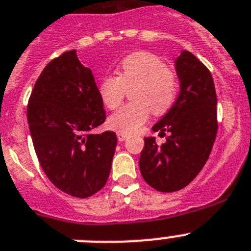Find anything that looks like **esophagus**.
I'll return each instance as SVG.
<instances>
[{"mask_svg":"<svg viewBox=\"0 0 251 251\" xmlns=\"http://www.w3.org/2000/svg\"><path fill=\"white\" fill-rule=\"evenodd\" d=\"M117 136H118V141L123 142L128 138L127 134H124V133H117Z\"/></svg>","mask_w":251,"mask_h":251,"instance_id":"34e87169","label":"esophagus"}]
</instances>
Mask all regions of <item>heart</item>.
Returning <instances> with one entry per match:
<instances>
[{"label":"heart","mask_w":251,"mask_h":251,"mask_svg":"<svg viewBox=\"0 0 251 251\" xmlns=\"http://www.w3.org/2000/svg\"><path fill=\"white\" fill-rule=\"evenodd\" d=\"M132 86L133 103L122 106L108 119L113 130L124 134L138 132L152 112L165 114L177 97V79L174 73L163 60L146 51L124 57L118 66V76L105 75L99 81L98 93L106 108L115 109Z\"/></svg>","instance_id":"obj_1"}]
</instances>
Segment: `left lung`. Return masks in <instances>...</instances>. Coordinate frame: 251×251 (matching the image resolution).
Returning <instances> with one entry per match:
<instances>
[{
  "label": "left lung",
  "mask_w": 251,
  "mask_h": 251,
  "mask_svg": "<svg viewBox=\"0 0 251 251\" xmlns=\"http://www.w3.org/2000/svg\"><path fill=\"white\" fill-rule=\"evenodd\" d=\"M179 94L174 105L152 127L166 137L158 146L146 137L141 152L142 177L151 187L174 192L186 187L208 159L217 133L216 92L208 69L190 51L175 60Z\"/></svg>",
  "instance_id": "left-lung-1"
}]
</instances>
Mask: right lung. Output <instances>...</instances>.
<instances>
[{
  "label": "right lung",
  "instance_id": "add662e5",
  "mask_svg": "<svg viewBox=\"0 0 251 251\" xmlns=\"http://www.w3.org/2000/svg\"><path fill=\"white\" fill-rule=\"evenodd\" d=\"M105 121L94 75L70 50L51 60L31 92L27 122L37 159L59 190L85 199L109 177L117 136L90 134Z\"/></svg>",
  "mask_w": 251,
  "mask_h": 251
}]
</instances>
